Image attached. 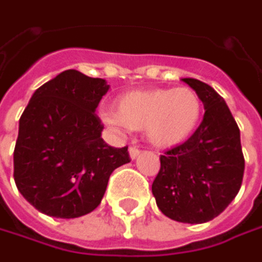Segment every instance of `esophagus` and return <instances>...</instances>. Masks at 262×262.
<instances>
[{"mask_svg":"<svg viewBox=\"0 0 262 262\" xmlns=\"http://www.w3.org/2000/svg\"><path fill=\"white\" fill-rule=\"evenodd\" d=\"M129 154H130L132 160H135V158H138V157H139L141 149H139V148H136V146H130V148H129Z\"/></svg>","mask_w":262,"mask_h":262,"instance_id":"34e87169","label":"esophagus"}]
</instances>
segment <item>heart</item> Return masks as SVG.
<instances>
[{
  "mask_svg": "<svg viewBox=\"0 0 262 262\" xmlns=\"http://www.w3.org/2000/svg\"><path fill=\"white\" fill-rule=\"evenodd\" d=\"M104 120L117 130H143L157 148L186 142L202 117V101L189 86L132 91L120 95Z\"/></svg>",
  "mask_w": 262,
  "mask_h": 262,
  "instance_id": "obj_1",
  "label": "heart"
}]
</instances>
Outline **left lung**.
Here are the masks:
<instances>
[{"label": "left lung", "instance_id": "1", "mask_svg": "<svg viewBox=\"0 0 262 262\" xmlns=\"http://www.w3.org/2000/svg\"><path fill=\"white\" fill-rule=\"evenodd\" d=\"M182 80L198 92L205 114L186 142L160 157L152 193L168 219L199 224L222 214L237 195L245 160L241 132L224 99L198 79Z\"/></svg>", "mask_w": 262, "mask_h": 262}]
</instances>
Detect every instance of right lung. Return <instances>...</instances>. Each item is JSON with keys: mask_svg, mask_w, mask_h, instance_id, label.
Listing matches in <instances>:
<instances>
[{"mask_svg": "<svg viewBox=\"0 0 262 262\" xmlns=\"http://www.w3.org/2000/svg\"><path fill=\"white\" fill-rule=\"evenodd\" d=\"M108 88L104 79L66 70L30 98L18 121L14 182L40 212L76 219L94 211L111 173L130 161L127 146L101 138L95 110Z\"/></svg>", "mask_w": 262, "mask_h": 262, "instance_id": "1", "label": "right lung"}]
</instances>
